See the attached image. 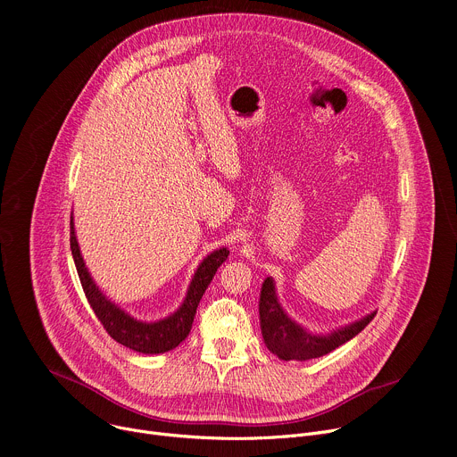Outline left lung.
<instances>
[{"label": "left lung", "instance_id": "left-lung-1", "mask_svg": "<svg viewBox=\"0 0 457 457\" xmlns=\"http://www.w3.org/2000/svg\"><path fill=\"white\" fill-rule=\"evenodd\" d=\"M260 329H262L264 342L268 349L284 361L296 360L305 361L311 358H320L329 354L337 347L353 340L358 333L365 329V325L374 318L376 311L354 320L344 328L333 329L329 333H311L302 323L293 320L278 300L277 282L268 277L262 282L258 302Z\"/></svg>", "mask_w": 457, "mask_h": 457}]
</instances>
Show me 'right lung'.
I'll use <instances>...</instances> for the list:
<instances>
[{"label":"right lung","instance_id":"1","mask_svg":"<svg viewBox=\"0 0 457 457\" xmlns=\"http://www.w3.org/2000/svg\"><path fill=\"white\" fill-rule=\"evenodd\" d=\"M71 249L87 300L99 321L103 323L106 333L120 345L148 356L162 354L175 349L189 335L199 302L206 293L210 282L213 280L217 270L226 262L229 254L228 247H219L204 256L189 280L182 303L171 314L154 321H146L126 312L122 307L112 302L96 284L85 264V258L81 254V247L76 237L74 212L71 215Z\"/></svg>","mask_w":457,"mask_h":457}]
</instances>
